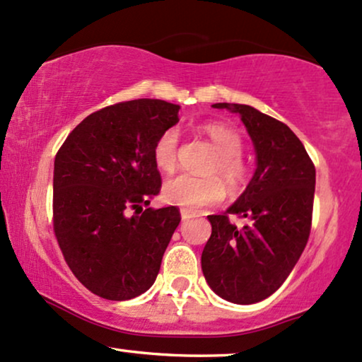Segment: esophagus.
Here are the masks:
<instances>
[{
  "mask_svg": "<svg viewBox=\"0 0 362 362\" xmlns=\"http://www.w3.org/2000/svg\"><path fill=\"white\" fill-rule=\"evenodd\" d=\"M193 216H194V215L189 211V209H181V220H182V221H188L189 218H193Z\"/></svg>",
  "mask_w": 362,
  "mask_h": 362,
  "instance_id": "1",
  "label": "esophagus"
}]
</instances>
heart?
I'll list each match as a JSON object with an SVG mask.
<instances>
[{"mask_svg":"<svg viewBox=\"0 0 362 362\" xmlns=\"http://www.w3.org/2000/svg\"><path fill=\"white\" fill-rule=\"evenodd\" d=\"M202 129L209 139L215 142L218 153H220L211 171L220 174L230 188H238L247 176V169L240 159L243 151V141L240 134L221 122H208ZM177 142H180L177 127L166 129L156 139L153 146V159L160 171L171 173L176 168ZM223 194H225V188L215 176L196 177L189 174H180V176L168 180L163 186V198L169 204L188 209H198L218 203Z\"/></svg>","mask_w":362,"mask_h":362,"instance_id":"obj_1","label":"heart"}]
</instances>
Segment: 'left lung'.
<instances>
[{
  "instance_id": "obj_1",
  "label": "left lung",
  "mask_w": 362,
  "mask_h": 362,
  "mask_svg": "<svg viewBox=\"0 0 362 362\" xmlns=\"http://www.w3.org/2000/svg\"><path fill=\"white\" fill-rule=\"evenodd\" d=\"M238 114L253 142L257 169L247 189L223 215H209L211 236L202 269L216 296L233 304H257L280 288L310 235L315 168L288 126L252 105L220 104ZM228 214L247 217L236 229Z\"/></svg>"
}]
</instances>
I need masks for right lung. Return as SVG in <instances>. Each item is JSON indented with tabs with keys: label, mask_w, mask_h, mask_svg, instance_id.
<instances>
[{
	"label": "right lung",
	"mask_w": 362,
	"mask_h": 362,
	"mask_svg": "<svg viewBox=\"0 0 362 362\" xmlns=\"http://www.w3.org/2000/svg\"><path fill=\"white\" fill-rule=\"evenodd\" d=\"M180 109L158 99L105 107L83 119L57 153V242L78 282L107 300L151 288L181 221L176 206L149 208L160 189L153 146L180 122Z\"/></svg>",
	"instance_id": "obj_1"
}]
</instances>
